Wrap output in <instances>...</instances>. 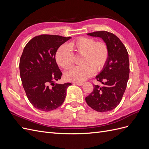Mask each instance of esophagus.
Returning <instances> with one entry per match:
<instances>
[{
  "instance_id": "esophagus-1",
  "label": "esophagus",
  "mask_w": 149,
  "mask_h": 149,
  "mask_svg": "<svg viewBox=\"0 0 149 149\" xmlns=\"http://www.w3.org/2000/svg\"><path fill=\"white\" fill-rule=\"evenodd\" d=\"M76 84H77L78 86H82L83 84V83H76Z\"/></svg>"
}]
</instances>
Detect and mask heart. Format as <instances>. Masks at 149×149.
Instances as JSON below:
<instances>
[{"mask_svg":"<svg viewBox=\"0 0 149 149\" xmlns=\"http://www.w3.org/2000/svg\"><path fill=\"white\" fill-rule=\"evenodd\" d=\"M72 52H71L70 51ZM81 55L79 63L72 68L64 74L66 80L81 83L104 66L108 59L109 52L105 43L96 42L91 38L80 37L71 42L66 46H61L57 49L55 60L57 64L64 69L70 68L74 62V56Z\"/></svg>","mask_w":149,"mask_h":149,"instance_id":"obj_1","label":"heart"}]
</instances>
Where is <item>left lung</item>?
I'll list each match as a JSON object with an SVG mask.
<instances>
[{"label": "left lung", "instance_id": "obj_1", "mask_svg": "<svg viewBox=\"0 0 149 149\" xmlns=\"http://www.w3.org/2000/svg\"><path fill=\"white\" fill-rule=\"evenodd\" d=\"M102 39L109 56L102 70L96 76L104 86L94 85L93 91L85 98L88 105L97 112L114 109L120 103L127 86L129 76V55L126 48L114 34L106 31L87 34Z\"/></svg>", "mask_w": 149, "mask_h": 149}]
</instances>
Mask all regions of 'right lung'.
<instances>
[{"instance_id":"add662e5","label":"right lung","mask_w":149,"mask_h":149,"mask_svg":"<svg viewBox=\"0 0 149 149\" xmlns=\"http://www.w3.org/2000/svg\"><path fill=\"white\" fill-rule=\"evenodd\" d=\"M71 38L39 35L30 40L24 49L19 64L21 80L29 101L40 111L55 109L65 100L67 88L71 83L55 84L62 75L55 54Z\"/></svg>"}]
</instances>
